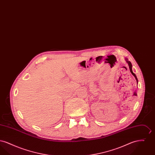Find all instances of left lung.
<instances>
[{
  "instance_id": "1",
  "label": "left lung",
  "mask_w": 155,
  "mask_h": 155,
  "mask_svg": "<svg viewBox=\"0 0 155 155\" xmlns=\"http://www.w3.org/2000/svg\"><path fill=\"white\" fill-rule=\"evenodd\" d=\"M125 60H126V61L127 62V63L128 64L129 68H130V70L131 73L135 77V79H136V80H137V83H138V79H137V77L136 75L133 73V70H132V64H131V63L130 61H128V59H125Z\"/></svg>"
}]
</instances>
